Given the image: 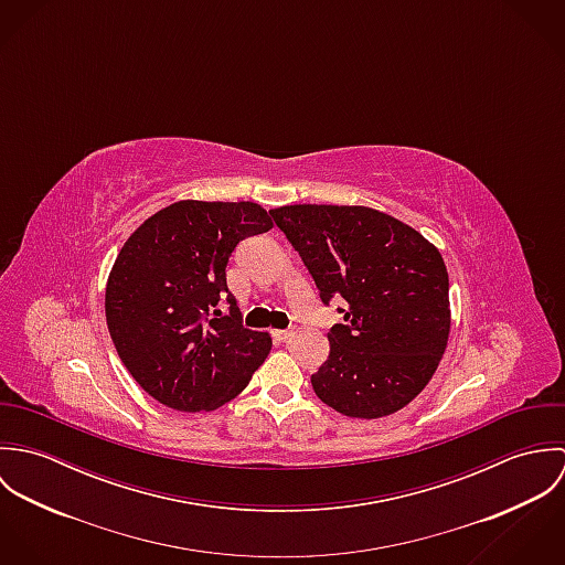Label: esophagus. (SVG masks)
I'll use <instances>...</instances> for the list:
<instances>
[{
  "label": "esophagus",
  "instance_id": "esophagus-1",
  "mask_svg": "<svg viewBox=\"0 0 565 565\" xmlns=\"http://www.w3.org/2000/svg\"><path fill=\"white\" fill-rule=\"evenodd\" d=\"M274 337L278 341H287V339H291V330H274Z\"/></svg>",
  "mask_w": 565,
  "mask_h": 565
}]
</instances>
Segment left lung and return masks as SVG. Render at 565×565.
<instances>
[{
  "mask_svg": "<svg viewBox=\"0 0 565 565\" xmlns=\"http://www.w3.org/2000/svg\"><path fill=\"white\" fill-rule=\"evenodd\" d=\"M309 267L323 305L341 296L343 322L311 376L323 404L379 419L433 379L450 334L448 271L439 249L370 206L289 204L269 211Z\"/></svg>",
  "mask_w": 565,
  "mask_h": 565,
  "instance_id": "obj_1",
  "label": "left lung"
}]
</instances>
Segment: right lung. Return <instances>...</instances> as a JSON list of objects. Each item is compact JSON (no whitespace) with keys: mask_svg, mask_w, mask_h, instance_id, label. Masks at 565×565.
Masks as SVG:
<instances>
[{"mask_svg":"<svg viewBox=\"0 0 565 565\" xmlns=\"http://www.w3.org/2000/svg\"><path fill=\"white\" fill-rule=\"evenodd\" d=\"M256 202L180 200L148 217L119 249L106 282V323L119 359L154 401L215 411L247 387L271 350L269 332L217 311L237 243L267 233Z\"/></svg>","mask_w":565,"mask_h":565,"instance_id":"add662e5","label":"right lung"}]
</instances>
